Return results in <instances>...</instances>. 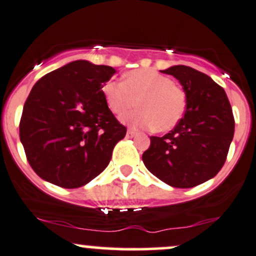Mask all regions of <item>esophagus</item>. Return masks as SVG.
Here are the masks:
<instances>
[{"label":"esophagus","mask_w":256,"mask_h":256,"mask_svg":"<svg viewBox=\"0 0 256 256\" xmlns=\"http://www.w3.org/2000/svg\"><path fill=\"white\" fill-rule=\"evenodd\" d=\"M136 134H137V132L134 130H132V128H128V132H126V136L128 137H134V136H136Z\"/></svg>","instance_id":"34e87169"}]
</instances>
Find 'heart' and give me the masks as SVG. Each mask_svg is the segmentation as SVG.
<instances>
[{
    "label": "heart",
    "mask_w": 256,
    "mask_h": 256,
    "mask_svg": "<svg viewBox=\"0 0 256 256\" xmlns=\"http://www.w3.org/2000/svg\"><path fill=\"white\" fill-rule=\"evenodd\" d=\"M108 107L126 124L137 128H155L166 132L174 128L186 110L184 90L172 79L152 70H134L126 73L122 82L108 80L102 88Z\"/></svg>",
    "instance_id": "heart-1"
}]
</instances>
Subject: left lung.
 I'll list each match as a JSON object with an SVG mask.
<instances>
[{
    "mask_svg": "<svg viewBox=\"0 0 256 256\" xmlns=\"http://www.w3.org/2000/svg\"><path fill=\"white\" fill-rule=\"evenodd\" d=\"M161 72L182 84L186 110L168 134L150 137L142 160L164 183L194 188L213 178L224 166L234 132L232 108L224 89L204 73L183 64Z\"/></svg>",
    "mask_w": 256,
    "mask_h": 256,
    "instance_id": "1",
    "label": "left lung"
}]
</instances>
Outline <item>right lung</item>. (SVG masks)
<instances>
[{
  "mask_svg": "<svg viewBox=\"0 0 256 256\" xmlns=\"http://www.w3.org/2000/svg\"><path fill=\"white\" fill-rule=\"evenodd\" d=\"M114 73L110 66L77 60L34 85L19 134L28 164L44 180L74 189L108 166L114 146L126 134L102 91Z\"/></svg>",
  "mask_w": 256,
  "mask_h": 256,
  "instance_id": "right-lung-1",
  "label": "right lung"
}]
</instances>
